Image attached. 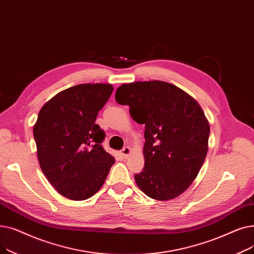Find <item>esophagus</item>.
Returning a JSON list of instances; mask_svg holds the SVG:
<instances>
[{
    "label": "esophagus",
    "mask_w": 254,
    "mask_h": 254,
    "mask_svg": "<svg viewBox=\"0 0 254 254\" xmlns=\"http://www.w3.org/2000/svg\"><path fill=\"white\" fill-rule=\"evenodd\" d=\"M131 154V149L129 147H125L123 148V150L121 151V155H122L124 158H127V157Z\"/></svg>",
    "instance_id": "34e87169"
}]
</instances>
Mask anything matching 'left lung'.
<instances>
[{
  "label": "left lung",
  "instance_id": "left-lung-1",
  "mask_svg": "<svg viewBox=\"0 0 254 254\" xmlns=\"http://www.w3.org/2000/svg\"><path fill=\"white\" fill-rule=\"evenodd\" d=\"M116 101L144 124L141 173L134 176L149 197L170 200L189 188L208 152L210 124L200 105L175 84L161 80L123 83Z\"/></svg>",
  "mask_w": 254,
  "mask_h": 254
}]
</instances>
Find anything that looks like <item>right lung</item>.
<instances>
[{
  "instance_id": "1",
  "label": "right lung",
  "mask_w": 254,
  "mask_h": 254,
  "mask_svg": "<svg viewBox=\"0 0 254 254\" xmlns=\"http://www.w3.org/2000/svg\"><path fill=\"white\" fill-rule=\"evenodd\" d=\"M114 91L110 83H81L48 100L33 128L41 171L60 194L72 200L93 196L115 158L102 147L105 133L96 118Z\"/></svg>"
}]
</instances>
